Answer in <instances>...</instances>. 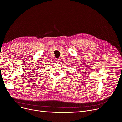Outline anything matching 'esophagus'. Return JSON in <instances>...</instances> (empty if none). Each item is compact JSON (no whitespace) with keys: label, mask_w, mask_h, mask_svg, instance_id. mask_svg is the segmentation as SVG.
<instances>
[{"label":"esophagus","mask_w":122,"mask_h":122,"mask_svg":"<svg viewBox=\"0 0 122 122\" xmlns=\"http://www.w3.org/2000/svg\"><path fill=\"white\" fill-rule=\"evenodd\" d=\"M56 62H57V63H59V62L60 61V60L59 59H56Z\"/></svg>","instance_id":"34e87169"}]
</instances>
